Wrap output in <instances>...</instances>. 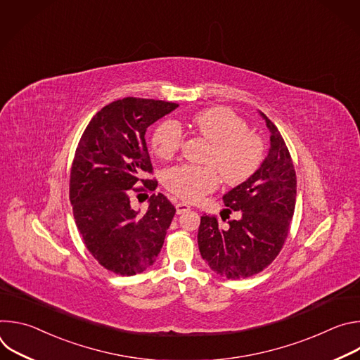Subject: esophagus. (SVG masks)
Segmentation results:
<instances>
[{
	"label": "esophagus",
	"instance_id": "34e87169",
	"mask_svg": "<svg viewBox=\"0 0 360 360\" xmlns=\"http://www.w3.org/2000/svg\"><path fill=\"white\" fill-rule=\"evenodd\" d=\"M175 208H176V214H178V215H181V214H185V212H188V211L191 210L189 205H186V203H182V202L176 203V205H175Z\"/></svg>",
	"mask_w": 360,
	"mask_h": 360
}]
</instances>
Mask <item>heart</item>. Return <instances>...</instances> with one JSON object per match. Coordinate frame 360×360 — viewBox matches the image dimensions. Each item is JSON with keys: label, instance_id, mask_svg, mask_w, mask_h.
I'll use <instances>...</instances> for the list:
<instances>
[{"label": "heart", "instance_id": "1", "mask_svg": "<svg viewBox=\"0 0 360 360\" xmlns=\"http://www.w3.org/2000/svg\"><path fill=\"white\" fill-rule=\"evenodd\" d=\"M192 128L212 145L207 167L178 165L164 175L165 186L186 202H196L215 191L219 185L220 169L225 182L231 185L246 181L259 168L264 158L262 139L248 131V124L232 110L215 107L195 114ZM182 143V131L174 121L162 122L152 134L150 145L155 155L172 158Z\"/></svg>", "mask_w": 360, "mask_h": 360}]
</instances>
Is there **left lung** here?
I'll use <instances>...</instances> for the list:
<instances>
[{"instance_id": "obj_1", "label": "left lung", "mask_w": 360, "mask_h": 360, "mask_svg": "<svg viewBox=\"0 0 360 360\" xmlns=\"http://www.w3.org/2000/svg\"><path fill=\"white\" fill-rule=\"evenodd\" d=\"M269 129L271 146L261 167L224 195L239 219L228 226L215 217H200L198 246L210 268L228 279L262 272L281 252L289 232L296 202V174L286 143L274 122L259 111ZM221 218L224 215L221 214Z\"/></svg>"}]
</instances>
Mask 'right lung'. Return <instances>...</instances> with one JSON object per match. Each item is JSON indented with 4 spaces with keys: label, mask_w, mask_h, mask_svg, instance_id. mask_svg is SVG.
<instances>
[{
    "label": "right lung",
    "mask_w": 360,
    "mask_h": 360,
    "mask_svg": "<svg viewBox=\"0 0 360 360\" xmlns=\"http://www.w3.org/2000/svg\"><path fill=\"white\" fill-rule=\"evenodd\" d=\"M174 102L128 96L98 111L85 128L71 169L70 199L85 246L105 269L131 276L153 265L176 212L162 195H150L148 210L131 207L134 185L152 164L145 132L172 112ZM155 191L157 181L141 179Z\"/></svg>",
    "instance_id": "right-lung-1"
}]
</instances>
